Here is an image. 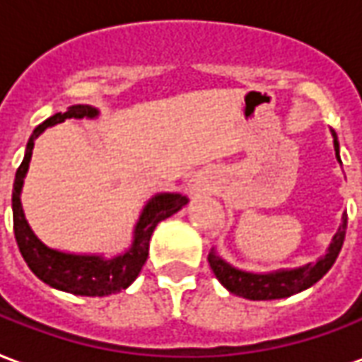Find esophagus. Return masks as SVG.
<instances>
[{
    "label": "esophagus",
    "instance_id": "esophagus-1",
    "mask_svg": "<svg viewBox=\"0 0 362 362\" xmlns=\"http://www.w3.org/2000/svg\"><path fill=\"white\" fill-rule=\"evenodd\" d=\"M187 187H189L191 195H201V193H206L211 189V181L205 175H193L189 179V185Z\"/></svg>",
    "mask_w": 362,
    "mask_h": 362
}]
</instances>
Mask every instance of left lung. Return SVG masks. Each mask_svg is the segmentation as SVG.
Here are the masks:
<instances>
[{
    "label": "left lung",
    "mask_w": 362,
    "mask_h": 362,
    "mask_svg": "<svg viewBox=\"0 0 362 362\" xmlns=\"http://www.w3.org/2000/svg\"><path fill=\"white\" fill-rule=\"evenodd\" d=\"M331 134H333L335 156L341 163L337 134L335 132H331ZM345 230H347V216L343 214V223L329 244L327 254L323 258H319L315 264H305V266L293 268V270H280L272 272V274L243 272L230 266L228 262H224L214 250L209 252V264H211V270L214 272V276L230 293H236V296L246 298V300H281V298H290L293 293L308 290L327 274L329 268L335 264L339 252H341V246L345 240Z\"/></svg>",
    "instance_id": "left-lung-1"
}]
</instances>
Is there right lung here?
I'll return each mask as SVG.
<instances>
[{"mask_svg": "<svg viewBox=\"0 0 362 362\" xmlns=\"http://www.w3.org/2000/svg\"><path fill=\"white\" fill-rule=\"evenodd\" d=\"M96 116H98V110L86 106V104H78V106H71L66 112H59V114L45 119L43 124H39L27 141L23 161L15 173L13 197H11L15 240H17L19 252L27 262V266L31 268V272L54 290L69 291L74 296H90V298H96V296L102 298V296L126 290L129 284L138 278V274L148 260L149 238H151L157 224L187 205V197L179 195V193H159V195L151 197V201L144 206V211L139 214V221L134 230L132 248L116 258H110V260L102 258V256L59 252V250L45 246L25 221L23 206H21V187H23L25 173L29 169L35 139L39 138L49 126L61 124L66 118H96Z\"/></svg>", "mask_w": 362, "mask_h": 362, "instance_id": "right-lung-1", "label": "right lung"}]
</instances>
